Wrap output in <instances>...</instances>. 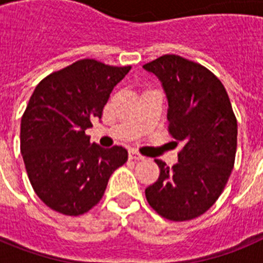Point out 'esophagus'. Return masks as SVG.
Listing matches in <instances>:
<instances>
[{
    "mask_svg": "<svg viewBox=\"0 0 263 263\" xmlns=\"http://www.w3.org/2000/svg\"><path fill=\"white\" fill-rule=\"evenodd\" d=\"M129 158H130V159H134V160H143V159H145V157H143V155H141L139 153L134 152V150L129 152Z\"/></svg>",
    "mask_w": 263,
    "mask_h": 263,
    "instance_id": "34e87169",
    "label": "esophagus"
}]
</instances>
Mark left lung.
Here are the masks:
<instances>
[{
  "instance_id": "1",
  "label": "left lung",
  "mask_w": 263,
  "mask_h": 263,
  "mask_svg": "<svg viewBox=\"0 0 263 263\" xmlns=\"http://www.w3.org/2000/svg\"><path fill=\"white\" fill-rule=\"evenodd\" d=\"M162 83L168 101V132L183 143L171 168L145 190L153 210L171 221L205 213L224 191L234 166L237 120L224 85L199 63L163 55L143 66Z\"/></svg>"
}]
</instances>
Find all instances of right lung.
Returning a JSON list of instances; mask_svg holds the SVG:
<instances>
[{"label":"right lung","instance_id":"add662e5","mask_svg":"<svg viewBox=\"0 0 263 263\" xmlns=\"http://www.w3.org/2000/svg\"><path fill=\"white\" fill-rule=\"evenodd\" d=\"M132 67L78 60L36 85L21 120V153L30 183L51 210L79 216L103 197L126 148L90 143L85 130L101 120L116 85Z\"/></svg>","mask_w":263,"mask_h":263}]
</instances>
